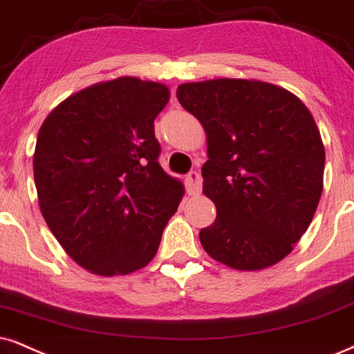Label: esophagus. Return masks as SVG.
Instances as JSON below:
<instances>
[{
  "label": "esophagus",
  "instance_id": "34e87169",
  "mask_svg": "<svg viewBox=\"0 0 354 354\" xmlns=\"http://www.w3.org/2000/svg\"><path fill=\"white\" fill-rule=\"evenodd\" d=\"M201 189H203V180H201L199 173L198 171H191L186 176V191H187V194L196 196V194H199Z\"/></svg>",
  "mask_w": 354,
  "mask_h": 354
}]
</instances>
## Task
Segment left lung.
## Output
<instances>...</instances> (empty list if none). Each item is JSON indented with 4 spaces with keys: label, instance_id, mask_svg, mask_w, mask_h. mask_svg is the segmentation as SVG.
Instances as JSON below:
<instances>
[{
    "label": "left lung",
    "instance_id": "1",
    "mask_svg": "<svg viewBox=\"0 0 354 354\" xmlns=\"http://www.w3.org/2000/svg\"><path fill=\"white\" fill-rule=\"evenodd\" d=\"M176 97L207 136L203 191L217 217L199 232L201 245L234 270L276 265L306 234L324 187L325 149L310 111L257 80L185 83Z\"/></svg>",
    "mask_w": 354,
    "mask_h": 354
}]
</instances>
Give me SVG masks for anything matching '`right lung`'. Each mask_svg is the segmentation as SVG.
I'll return each mask as SVG.
<instances>
[{
	"instance_id": "add662e5",
	"label": "right lung",
	"mask_w": 354,
	"mask_h": 354,
	"mask_svg": "<svg viewBox=\"0 0 354 354\" xmlns=\"http://www.w3.org/2000/svg\"><path fill=\"white\" fill-rule=\"evenodd\" d=\"M162 83L122 77L93 84L44 120L34 153L40 212L70 258L100 276L149 265L183 185L160 167L153 120Z\"/></svg>"
}]
</instances>
